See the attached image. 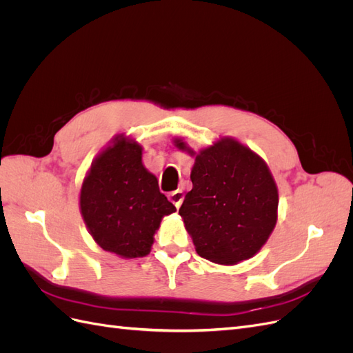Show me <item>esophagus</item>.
Returning <instances> with one entry per match:
<instances>
[{
  "mask_svg": "<svg viewBox=\"0 0 353 353\" xmlns=\"http://www.w3.org/2000/svg\"><path fill=\"white\" fill-rule=\"evenodd\" d=\"M169 200L174 203L175 205V208L176 209H179V206H181V203H183V200H184V193L181 190H176V191H172V193H169Z\"/></svg>",
  "mask_w": 353,
  "mask_h": 353,
  "instance_id": "obj_1",
  "label": "esophagus"
}]
</instances>
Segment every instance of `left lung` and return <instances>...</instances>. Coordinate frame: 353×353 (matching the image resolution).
<instances>
[{
    "instance_id": "obj_1",
    "label": "left lung",
    "mask_w": 353,
    "mask_h": 353,
    "mask_svg": "<svg viewBox=\"0 0 353 353\" xmlns=\"http://www.w3.org/2000/svg\"><path fill=\"white\" fill-rule=\"evenodd\" d=\"M175 147L194 157L193 188L179 215L196 252L210 262L236 265L268 241L279 218V188L265 160L231 137L194 152L184 138Z\"/></svg>"
}]
</instances>
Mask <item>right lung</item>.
<instances>
[{
  "label": "right lung",
  "mask_w": 353,
  "mask_h": 353,
  "mask_svg": "<svg viewBox=\"0 0 353 353\" xmlns=\"http://www.w3.org/2000/svg\"><path fill=\"white\" fill-rule=\"evenodd\" d=\"M79 209L94 241L123 259L150 253L160 222L176 210L145 169L141 144L125 134L94 159L81 187Z\"/></svg>",
  "instance_id": "1"
}]
</instances>
